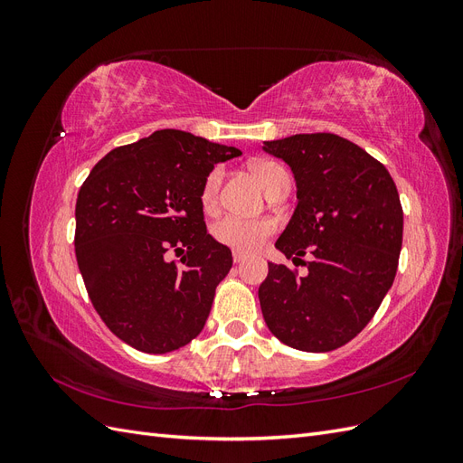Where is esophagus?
I'll return each mask as SVG.
<instances>
[{"mask_svg": "<svg viewBox=\"0 0 463 463\" xmlns=\"http://www.w3.org/2000/svg\"><path fill=\"white\" fill-rule=\"evenodd\" d=\"M245 259H247V255H245V253H240V250H233V262H235V264L243 262Z\"/></svg>", "mask_w": 463, "mask_h": 463, "instance_id": "1", "label": "esophagus"}]
</instances>
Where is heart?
<instances>
[{
    "label": "heart",
    "mask_w": 463,
    "mask_h": 463,
    "mask_svg": "<svg viewBox=\"0 0 463 463\" xmlns=\"http://www.w3.org/2000/svg\"><path fill=\"white\" fill-rule=\"evenodd\" d=\"M253 172L260 181V185L266 189V193H269L279 179L288 177V172L282 165L269 160L255 162ZM220 185H222V170L220 167H214V170L206 175L203 191H201V203L204 210H214L218 206ZM274 230H276V223L270 218H243V216L230 214L214 223L213 235L218 243L249 253V250L259 249L266 240H269V237L274 233Z\"/></svg>",
    "instance_id": "1"
}]
</instances>
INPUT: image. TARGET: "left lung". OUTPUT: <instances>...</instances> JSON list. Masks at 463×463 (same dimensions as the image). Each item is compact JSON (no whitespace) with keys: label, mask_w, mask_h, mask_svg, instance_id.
I'll use <instances>...</instances> for the list:
<instances>
[{"label":"left lung","mask_w":463,"mask_h":463,"mask_svg":"<svg viewBox=\"0 0 463 463\" xmlns=\"http://www.w3.org/2000/svg\"><path fill=\"white\" fill-rule=\"evenodd\" d=\"M282 158L298 206L276 249L307 274L269 262L259 288L266 326L301 352H332L369 325L396 278L403 210L386 167L334 133L291 135L262 146ZM309 252L314 260L300 257Z\"/></svg>","instance_id":"left-lung-1"}]
</instances>
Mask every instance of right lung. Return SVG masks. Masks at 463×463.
<instances>
[{"label":"right lung","instance_id":"add662e5","mask_svg":"<svg viewBox=\"0 0 463 463\" xmlns=\"http://www.w3.org/2000/svg\"><path fill=\"white\" fill-rule=\"evenodd\" d=\"M235 156L241 150L162 129L108 152L79 191L75 255L89 298L138 352H174L204 328L233 259L206 233L201 191L214 164Z\"/></svg>","mask_w":463,"mask_h":463}]
</instances>
